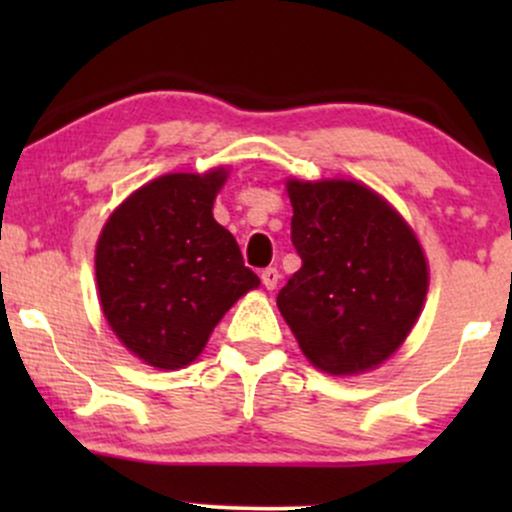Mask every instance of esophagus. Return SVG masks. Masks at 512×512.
Returning <instances> with one entry per match:
<instances>
[{
    "label": "esophagus",
    "instance_id": "1",
    "mask_svg": "<svg viewBox=\"0 0 512 512\" xmlns=\"http://www.w3.org/2000/svg\"><path fill=\"white\" fill-rule=\"evenodd\" d=\"M260 276H262V284H264V289H267V291H274V289H276V284H279V279H281L279 269H274V267L264 269V272H262Z\"/></svg>",
    "mask_w": 512,
    "mask_h": 512
}]
</instances>
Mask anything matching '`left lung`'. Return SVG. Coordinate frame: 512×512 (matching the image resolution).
Wrapping results in <instances>:
<instances>
[{"instance_id":"left-lung-1","label":"left lung","mask_w":512,"mask_h":512,"mask_svg":"<svg viewBox=\"0 0 512 512\" xmlns=\"http://www.w3.org/2000/svg\"><path fill=\"white\" fill-rule=\"evenodd\" d=\"M301 269L276 305L327 375L375 370L407 342L428 293L426 252L399 211L358 180L286 178Z\"/></svg>"}]
</instances>
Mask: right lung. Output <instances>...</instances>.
Wrapping results in <instances>:
<instances>
[{"mask_svg":"<svg viewBox=\"0 0 512 512\" xmlns=\"http://www.w3.org/2000/svg\"><path fill=\"white\" fill-rule=\"evenodd\" d=\"M228 175V166H216L149 180L101 228L96 286L103 317L146 366H190L233 303L260 286L211 211Z\"/></svg>","mask_w":512,"mask_h":512,"instance_id":"add662e5","label":"right lung"}]
</instances>
